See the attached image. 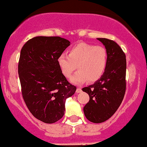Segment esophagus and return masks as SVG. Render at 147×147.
<instances>
[{
  "instance_id": "esophagus-1",
  "label": "esophagus",
  "mask_w": 147,
  "mask_h": 147,
  "mask_svg": "<svg viewBox=\"0 0 147 147\" xmlns=\"http://www.w3.org/2000/svg\"><path fill=\"white\" fill-rule=\"evenodd\" d=\"M81 91H82V90H81V88H77V89H76V92L77 93L81 92Z\"/></svg>"
}]
</instances>
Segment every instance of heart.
<instances>
[{
	"instance_id": "heart-1",
	"label": "heart",
	"mask_w": 147,
	"mask_h": 147,
	"mask_svg": "<svg viewBox=\"0 0 147 147\" xmlns=\"http://www.w3.org/2000/svg\"><path fill=\"white\" fill-rule=\"evenodd\" d=\"M107 53L102 46H94L86 43H79L68 51V55L62 53L57 59L60 69L69 78L77 68L78 71L70 78L75 85L86 81L94 82L104 74L107 65Z\"/></svg>"
}]
</instances>
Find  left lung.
Returning a JSON list of instances; mask_svg holds the SVG:
<instances>
[{
    "mask_svg": "<svg viewBox=\"0 0 147 147\" xmlns=\"http://www.w3.org/2000/svg\"><path fill=\"white\" fill-rule=\"evenodd\" d=\"M107 53V65L104 74L93 85L83 88L89 95V102L83 108L88 121L102 123L111 117L121 105L126 91V55L114 41L97 38Z\"/></svg>",
    "mask_w": 147,
    "mask_h": 147,
    "instance_id": "left-lung-1",
    "label": "left lung"
}]
</instances>
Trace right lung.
Returning a JSON list of instances; mask_svg holds the SVG:
<instances>
[{
  "label": "right lung",
  "mask_w": 147,
  "mask_h": 147,
  "mask_svg": "<svg viewBox=\"0 0 147 147\" xmlns=\"http://www.w3.org/2000/svg\"><path fill=\"white\" fill-rule=\"evenodd\" d=\"M69 45L59 36H37L21 50L18 74L23 99L33 116L45 123H55L63 117L66 100L76 90L57 63Z\"/></svg>",
  "instance_id": "obj_1"
}]
</instances>
